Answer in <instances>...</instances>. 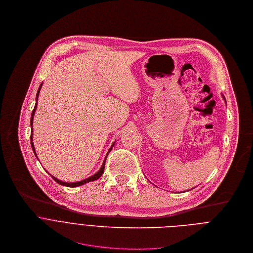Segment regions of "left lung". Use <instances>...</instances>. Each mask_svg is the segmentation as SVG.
<instances>
[{
	"label": "left lung",
	"mask_w": 253,
	"mask_h": 253,
	"mask_svg": "<svg viewBox=\"0 0 253 253\" xmlns=\"http://www.w3.org/2000/svg\"><path fill=\"white\" fill-rule=\"evenodd\" d=\"M222 96H223V95H222ZM223 98H224V96H223ZM224 99H225V98H224ZM225 103H226V102H225Z\"/></svg>",
	"instance_id": "1"
}]
</instances>
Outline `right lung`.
Instances as JSON below:
<instances>
[{"label":"right lung","instance_id":"1","mask_svg":"<svg viewBox=\"0 0 253 253\" xmlns=\"http://www.w3.org/2000/svg\"><path fill=\"white\" fill-rule=\"evenodd\" d=\"M42 85V83L41 84V85H40V87H39V89H38V92H37V95H36V105H35V108H34V110H33V112H32V116H31V127H32V132H31V145H32L33 151H34V154H35V156H36V158H37V159H38V157H37L36 150H35V146H34V143H33V120H34V115H35V112H36V109H37L38 97H39V93H40V90H41ZM115 143H116V142H114V143H113V145L111 146L110 150L108 151V154H107V156H106V159H105V161H104V163H103V165H102V168H100V169H99V170H98L97 172H95L93 175H91V176H89V177H87V178H85V179H83V180H81V181H77V182H65V181H62V180H60V179H58V178L54 177L53 175H52V177H53V178H54V179H55L59 184L64 185V186H69V187H77V186H81V185H83V184H84V183H86V182L96 180L97 178H99L100 176H102V174L104 173V170H105V165H106V160H107V158H108V155L110 154V151H111V150H112V148L114 147ZM38 160H39V159H38Z\"/></svg>","mask_w":253,"mask_h":253}]
</instances>
